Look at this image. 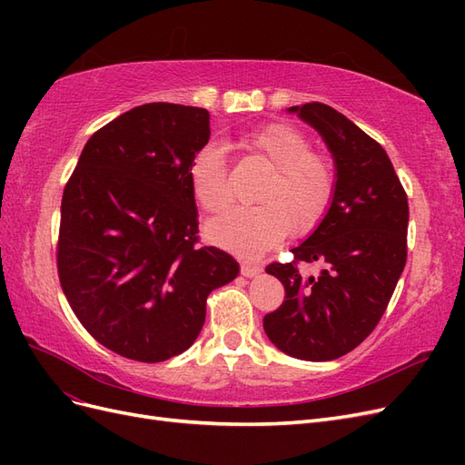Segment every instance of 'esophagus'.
Instances as JSON below:
<instances>
[{"mask_svg":"<svg viewBox=\"0 0 465 465\" xmlns=\"http://www.w3.org/2000/svg\"><path fill=\"white\" fill-rule=\"evenodd\" d=\"M260 272H262V267L256 263H242L241 265V273L244 277H256Z\"/></svg>","mask_w":465,"mask_h":465,"instance_id":"obj_1","label":"esophagus"}]
</instances>
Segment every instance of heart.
<instances>
[{"label":"heart","mask_w":465,"mask_h":465,"mask_svg":"<svg viewBox=\"0 0 465 465\" xmlns=\"http://www.w3.org/2000/svg\"><path fill=\"white\" fill-rule=\"evenodd\" d=\"M248 157L272 168L256 193L258 205L234 207L207 223L213 244L238 254H260L283 241L289 231L304 234L326 217L335 193V168L301 130L270 124L238 139ZM190 188L209 213L231 203L229 166L219 145L209 143L190 163Z\"/></svg>","instance_id":"b5f03b06"}]
</instances>
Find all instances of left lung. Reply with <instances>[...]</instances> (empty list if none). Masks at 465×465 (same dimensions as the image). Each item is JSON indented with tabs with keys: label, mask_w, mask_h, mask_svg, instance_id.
Wrapping results in <instances>:
<instances>
[{
	"label": "left lung",
	"mask_w": 465,
	"mask_h": 465,
	"mask_svg": "<svg viewBox=\"0 0 465 465\" xmlns=\"http://www.w3.org/2000/svg\"><path fill=\"white\" fill-rule=\"evenodd\" d=\"M289 112L312 125L335 161V193L326 217L289 263L265 267L285 287V301L263 316V330L283 353L333 361L361 345L386 312L407 260L410 205L384 147L341 112L322 103ZM302 264H320L306 276Z\"/></svg>",
	"instance_id": "left-lung-1"
}]
</instances>
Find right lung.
<instances>
[{"label": "right lung", "mask_w": 465, "mask_h": 465, "mask_svg": "<svg viewBox=\"0 0 465 465\" xmlns=\"http://www.w3.org/2000/svg\"><path fill=\"white\" fill-rule=\"evenodd\" d=\"M209 135L205 108L135 106L91 135L64 188V294L83 328L125 359L184 353L209 292L238 275L227 252L198 246L188 171Z\"/></svg>", "instance_id": "obj_1"}]
</instances>
